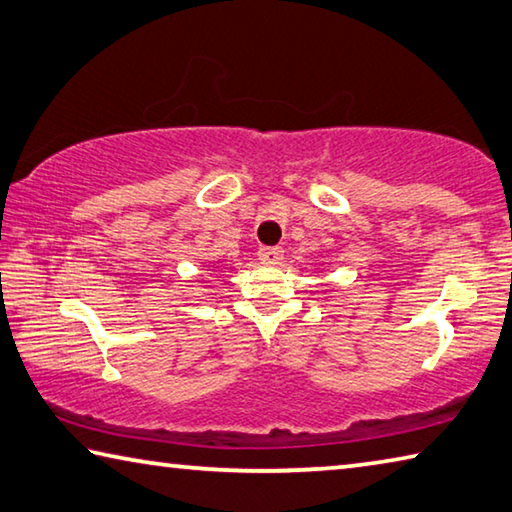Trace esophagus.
Listing matches in <instances>:
<instances>
[{"instance_id": "esophagus-1", "label": "esophagus", "mask_w": 512, "mask_h": 512, "mask_svg": "<svg viewBox=\"0 0 512 512\" xmlns=\"http://www.w3.org/2000/svg\"><path fill=\"white\" fill-rule=\"evenodd\" d=\"M282 253L284 250L280 246H262L257 250V255L264 264H277L282 259Z\"/></svg>"}]
</instances>
